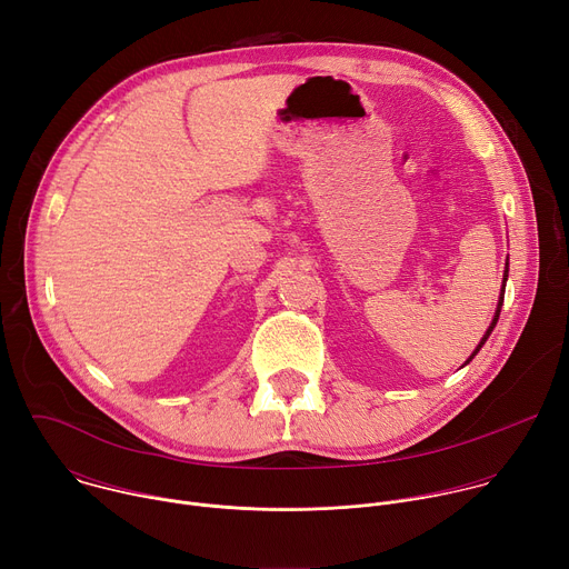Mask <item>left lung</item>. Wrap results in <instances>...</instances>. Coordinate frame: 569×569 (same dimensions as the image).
Segmentation results:
<instances>
[{
    "mask_svg": "<svg viewBox=\"0 0 569 569\" xmlns=\"http://www.w3.org/2000/svg\"><path fill=\"white\" fill-rule=\"evenodd\" d=\"M507 277H509V263H507V274H505V281H507ZM502 301H505V286H502V297H500V303H498V310H496V317H493V321H491V327H489V331H486V336L481 338V342H479V347L472 351V356L466 360V362H470L475 356H477V351L481 349V345L486 342V340H489V336H491V331L496 329V323H498V317H500V310H502Z\"/></svg>",
    "mask_w": 569,
    "mask_h": 569,
    "instance_id": "obj_1",
    "label": "left lung"
}]
</instances>
